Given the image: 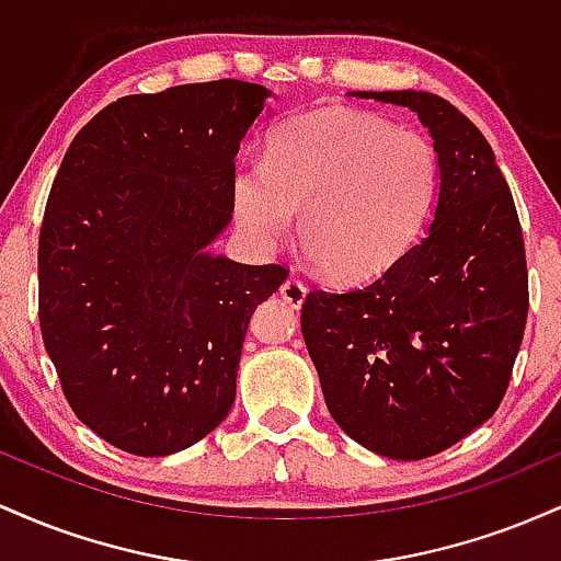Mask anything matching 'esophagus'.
I'll list each match as a JSON object with an SVG mask.
<instances>
[{
  "mask_svg": "<svg viewBox=\"0 0 561 561\" xmlns=\"http://www.w3.org/2000/svg\"><path fill=\"white\" fill-rule=\"evenodd\" d=\"M282 298H285V302H289L293 308H300L302 302H306V295H308V287L302 285L300 279H295V276H289V279L282 285Z\"/></svg>",
  "mask_w": 561,
  "mask_h": 561,
  "instance_id": "34e87169",
  "label": "esophagus"
}]
</instances>
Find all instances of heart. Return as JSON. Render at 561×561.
Instances as JSON below:
<instances>
[{"instance_id":"heart-1","label":"heart","mask_w":561,"mask_h":561,"mask_svg":"<svg viewBox=\"0 0 561 561\" xmlns=\"http://www.w3.org/2000/svg\"><path fill=\"white\" fill-rule=\"evenodd\" d=\"M433 141L353 107H319L276 126L263 165L231 182L237 227L274 250L300 214V242L340 285L371 282L420 240L437 192Z\"/></svg>"}]
</instances>
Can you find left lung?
<instances>
[{
  "instance_id": "8db88e82",
  "label": "left lung",
  "mask_w": 561,
  "mask_h": 561,
  "mask_svg": "<svg viewBox=\"0 0 561 561\" xmlns=\"http://www.w3.org/2000/svg\"><path fill=\"white\" fill-rule=\"evenodd\" d=\"M420 115L437 152L433 224L401 263L300 313L327 409L358 446L427 459L499 409L523 345L527 263L517 208L480 128L430 92H353Z\"/></svg>"
}]
</instances>
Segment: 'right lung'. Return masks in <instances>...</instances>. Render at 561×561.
<instances>
[{
  "mask_svg": "<svg viewBox=\"0 0 561 561\" xmlns=\"http://www.w3.org/2000/svg\"><path fill=\"white\" fill-rule=\"evenodd\" d=\"M266 87L121 96L70 141L38 234V321L62 392L102 440L169 456L227 420L255 306L287 268L210 253Z\"/></svg>",
  "mask_w": 561,
  "mask_h": 561,
  "instance_id": "obj_1",
  "label": "right lung"
}]
</instances>
